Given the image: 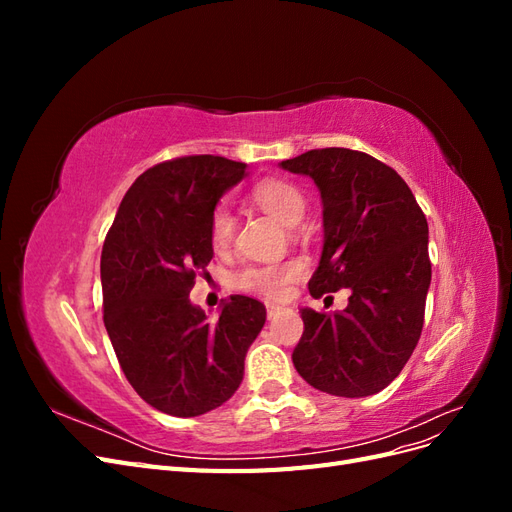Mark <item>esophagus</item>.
I'll return each instance as SVG.
<instances>
[{"instance_id": "esophagus-1", "label": "esophagus", "mask_w": 512, "mask_h": 512, "mask_svg": "<svg viewBox=\"0 0 512 512\" xmlns=\"http://www.w3.org/2000/svg\"><path fill=\"white\" fill-rule=\"evenodd\" d=\"M280 309H282V305H277V303H267V318L271 320V318H275L277 314H280Z\"/></svg>"}]
</instances>
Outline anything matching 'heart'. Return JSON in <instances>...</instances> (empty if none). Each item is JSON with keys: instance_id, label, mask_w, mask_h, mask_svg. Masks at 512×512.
I'll return each instance as SVG.
<instances>
[{"instance_id": "obj_1", "label": "heart", "mask_w": 512, "mask_h": 512, "mask_svg": "<svg viewBox=\"0 0 512 512\" xmlns=\"http://www.w3.org/2000/svg\"><path fill=\"white\" fill-rule=\"evenodd\" d=\"M252 200L275 220L286 226H297L307 209V198L297 185L284 179H265L254 185ZM235 235V218L226 207H215L209 218V243L213 250H226ZM301 260H286L277 265L245 267L237 273L235 282L239 288L265 294L269 299H280L288 292V286L303 273Z\"/></svg>"}]
</instances>
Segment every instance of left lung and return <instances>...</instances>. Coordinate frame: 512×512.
I'll list each match as a JSON object with an SVG mask.
<instances>
[{
    "label": "left lung",
    "instance_id": "1",
    "mask_svg": "<svg viewBox=\"0 0 512 512\" xmlns=\"http://www.w3.org/2000/svg\"><path fill=\"white\" fill-rule=\"evenodd\" d=\"M322 198L324 245L309 294L348 288L344 312L303 307L292 363L314 389L367 397L389 386L423 331L431 284L429 228L408 183L363 151L327 147L284 160Z\"/></svg>",
    "mask_w": 512,
    "mask_h": 512
}]
</instances>
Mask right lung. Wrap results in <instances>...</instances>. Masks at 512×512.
Wrapping results in <instances>:
<instances>
[{
  "mask_svg": "<svg viewBox=\"0 0 512 512\" xmlns=\"http://www.w3.org/2000/svg\"><path fill=\"white\" fill-rule=\"evenodd\" d=\"M247 164L185 156L145 170L123 196L102 245L104 327L132 389L170 416L228 401L247 348L265 327L260 301L232 294L215 322L190 303L213 258L209 218Z\"/></svg>",
  "mask_w": 512,
  "mask_h": 512,
  "instance_id": "obj_1",
  "label": "right lung"
}]
</instances>
